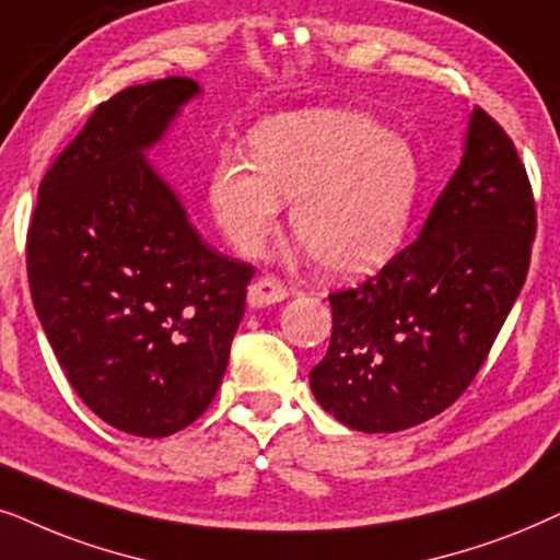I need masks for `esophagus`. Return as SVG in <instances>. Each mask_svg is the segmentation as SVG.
Segmentation results:
<instances>
[{
  "label": "esophagus",
  "instance_id": "obj_1",
  "mask_svg": "<svg viewBox=\"0 0 560 560\" xmlns=\"http://www.w3.org/2000/svg\"><path fill=\"white\" fill-rule=\"evenodd\" d=\"M287 287L276 276H260L248 289V304L250 307H268V304L287 300Z\"/></svg>",
  "mask_w": 560,
  "mask_h": 560
}]
</instances>
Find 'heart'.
I'll return each mask as SVG.
<instances>
[{"label": "heart", "instance_id": "heart-1", "mask_svg": "<svg viewBox=\"0 0 560 560\" xmlns=\"http://www.w3.org/2000/svg\"><path fill=\"white\" fill-rule=\"evenodd\" d=\"M253 163L220 155L210 197L222 233L256 256L294 202L292 230L330 273H361L399 250L412 222L420 166L405 140L350 112H300L253 130Z\"/></svg>", "mask_w": 560, "mask_h": 560}]
</instances>
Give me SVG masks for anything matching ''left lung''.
I'll list each match as a JSON object with an SVG mask.
<instances>
[{"mask_svg": "<svg viewBox=\"0 0 560 560\" xmlns=\"http://www.w3.org/2000/svg\"><path fill=\"white\" fill-rule=\"evenodd\" d=\"M535 199L512 138L481 107L422 233L363 284L330 294L315 399L361 432H399L448 409L487 361L527 279Z\"/></svg>", "mask_w": 560, "mask_h": 560, "instance_id": "8db88e82", "label": "left lung"}]
</instances>
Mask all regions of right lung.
Here are the masks:
<instances>
[{"mask_svg": "<svg viewBox=\"0 0 560 560\" xmlns=\"http://www.w3.org/2000/svg\"><path fill=\"white\" fill-rule=\"evenodd\" d=\"M186 77L102 102L43 176L27 228V281L50 348L112 428L166 438L210 407L256 268L210 248L145 161Z\"/></svg>", "mask_w": 560, "mask_h": 560, "instance_id": "right-lung-1", "label": "right lung"}]
</instances>
